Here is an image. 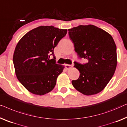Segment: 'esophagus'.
Listing matches in <instances>:
<instances>
[{
  "label": "esophagus",
  "instance_id": "1",
  "mask_svg": "<svg viewBox=\"0 0 127 127\" xmlns=\"http://www.w3.org/2000/svg\"><path fill=\"white\" fill-rule=\"evenodd\" d=\"M65 68L67 69H71V68L72 67V65H69V64H65Z\"/></svg>",
  "mask_w": 127,
  "mask_h": 127
}]
</instances>
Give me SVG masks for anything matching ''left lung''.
<instances>
[{"label": "left lung", "mask_w": 127, "mask_h": 127, "mask_svg": "<svg viewBox=\"0 0 127 127\" xmlns=\"http://www.w3.org/2000/svg\"><path fill=\"white\" fill-rule=\"evenodd\" d=\"M68 31L78 56L88 60L84 64L74 62L80 75L72 81L73 86L84 95L98 94L106 86L116 68L115 41L109 33L93 25H79Z\"/></svg>", "instance_id": "1"}]
</instances>
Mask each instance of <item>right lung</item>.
<instances>
[{
  "label": "right lung",
  "mask_w": 127,
  "mask_h": 127,
  "mask_svg": "<svg viewBox=\"0 0 127 127\" xmlns=\"http://www.w3.org/2000/svg\"><path fill=\"white\" fill-rule=\"evenodd\" d=\"M67 32L53 26H41L28 32L18 42L13 55L15 72L31 93L42 95L54 89L64 66L55 63L53 50Z\"/></svg>",
  "instance_id": "add662e5"
}]
</instances>
